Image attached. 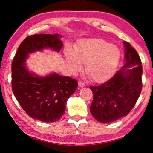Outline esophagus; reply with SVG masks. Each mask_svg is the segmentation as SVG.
Wrapping results in <instances>:
<instances>
[{
  "instance_id": "1",
  "label": "esophagus",
  "mask_w": 153,
  "mask_h": 153,
  "mask_svg": "<svg viewBox=\"0 0 153 153\" xmlns=\"http://www.w3.org/2000/svg\"><path fill=\"white\" fill-rule=\"evenodd\" d=\"M78 86L79 87H84V86H85V83H84V82H82V81H79L78 82Z\"/></svg>"
}]
</instances>
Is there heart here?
<instances>
[{
  "label": "heart",
  "mask_w": 153,
  "mask_h": 153,
  "mask_svg": "<svg viewBox=\"0 0 153 153\" xmlns=\"http://www.w3.org/2000/svg\"><path fill=\"white\" fill-rule=\"evenodd\" d=\"M120 51L102 39H89L79 43L74 51H65L68 64L74 72L82 69L86 63L85 71L90 78L96 82L108 80L114 74L120 60Z\"/></svg>",
  "instance_id": "1"
}]
</instances>
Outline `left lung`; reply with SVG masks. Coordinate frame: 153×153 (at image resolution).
<instances>
[{
    "mask_svg": "<svg viewBox=\"0 0 153 153\" xmlns=\"http://www.w3.org/2000/svg\"><path fill=\"white\" fill-rule=\"evenodd\" d=\"M125 63L111 79L99 86H91L93 99L92 116L102 123L113 122L127 116L136 103L142 88V66L137 51L127 42Z\"/></svg>",
    "mask_w": 153,
    "mask_h": 153,
    "instance_id": "1",
    "label": "left lung"
}]
</instances>
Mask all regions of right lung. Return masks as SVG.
Wrapping results in <instances>:
<instances>
[{"label": "right lung", "mask_w": 153, "mask_h": 153, "mask_svg": "<svg viewBox=\"0 0 153 153\" xmlns=\"http://www.w3.org/2000/svg\"><path fill=\"white\" fill-rule=\"evenodd\" d=\"M59 35L37 34L24 39L11 65L12 91L21 107L31 118L43 122H55L65 112L67 99L77 88L71 77L52 74L39 77L28 72L24 62L30 53L49 48H62Z\"/></svg>", "instance_id": "add662e5"}]
</instances>
